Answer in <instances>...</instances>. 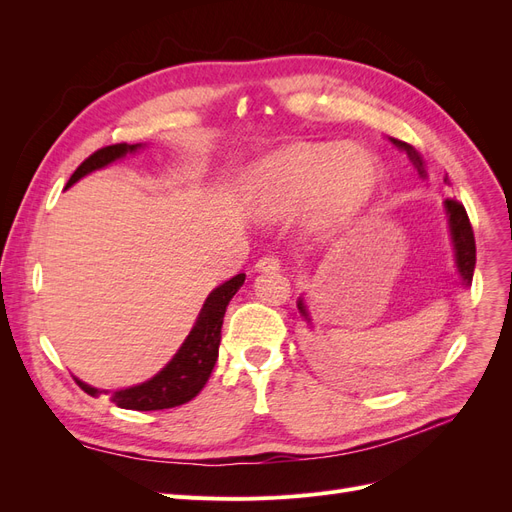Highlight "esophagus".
<instances>
[{"mask_svg":"<svg viewBox=\"0 0 512 512\" xmlns=\"http://www.w3.org/2000/svg\"><path fill=\"white\" fill-rule=\"evenodd\" d=\"M277 269H280V260H277L275 256H262V258L256 262V271H258V273L277 271Z\"/></svg>","mask_w":512,"mask_h":512,"instance_id":"esophagus-1","label":"esophagus"}]
</instances>
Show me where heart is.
<instances>
[{
	"instance_id": "1",
	"label": "heart",
	"mask_w": 512,
	"mask_h": 512,
	"mask_svg": "<svg viewBox=\"0 0 512 512\" xmlns=\"http://www.w3.org/2000/svg\"><path fill=\"white\" fill-rule=\"evenodd\" d=\"M380 185V166L359 145L299 143L258 160L245 173L247 205L262 218H275L318 196L327 220L359 211Z\"/></svg>"
}]
</instances>
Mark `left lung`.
<instances>
[{
  "label": "left lung",
  "mask_w": 512,
  "mask_h": 512,
  "mask_svg": "<svg viewBox=\"0 0 512 512\" xmlns=\"http://www.w3.org/2000/svg\"><path fill=\"white\" fill-rule=\"evenodd\" d=\"M389 141L397 149L404 151L406 156L410 158V162L414 164V168L418 170V175L427 179L425 160L421 158V153H418L412 145H408L404 141H397V138H389ZM444 183H448V177H444ZM444 211H446L448 232H451V241H453L457 273L461 277V284L470 288L474 267H476V243H474V232H472V226H470V220H468V213H466V209H463L461 203H457V200H451V198L444 200ZM297 307H299V314L303 316V320L309 324V327H312V316H309V309H307L303 297H299Z\"/></svg>",
  "instance_id": "8db88e82"
}]
</instances>
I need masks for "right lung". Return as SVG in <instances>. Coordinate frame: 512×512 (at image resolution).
I'll return each mask as SVG.
<instances>
[{
  "mask_svg": "<svg viewBox=\"0 0 512 512\" xmlns=\"http://www.w3.org/2000/svg\"><path fill=\"white\" fill-rule=\"evenodd\" d=\"M143 147H145L143 143H136V145L119 143V145L98 149L94 156H89L79 168L74 170V175L70 177L66 188H70V185H74L79 179L87 177L89 173H94V170L106 168L108 164L126 158L128 153H136ZM243 282H245V273H239L209 292V297L205 299L203 307H200L188 337L183 339V344L179 346L173 359H170L153 378L113 393L96 389V386H91L79 378H76V382H79L81 389L91 397L111 393V399L115 404L126 410L149 412V410H164V408L188 404L190 399H194L200 391H203V386L207 384L213 371V365L218 361L226 307L230 299L237 294V290L243 286Z\"/></svg>",
  "mask_w": 512,
  "mask_h": 512,
  "instance_id": "right-lung-1",
  "label": "right lung"
}]
</instances>
